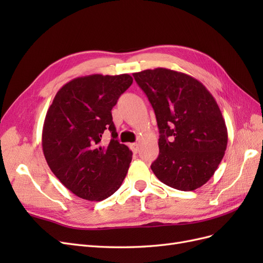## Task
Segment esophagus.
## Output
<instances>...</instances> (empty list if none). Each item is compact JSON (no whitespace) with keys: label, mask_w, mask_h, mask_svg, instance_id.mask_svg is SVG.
Wrapping results in <instances>:
<instances>
[{"label":"esophagus","mask_w":263,"mask_h":263,"mask_svg":"<svg viewBox=\"0 0 263 263\" xmlns=\"http://www.w3.org/2000/svg\"><path fill=\"white\" fill-rule=\"evenodd\" d=\"M129 147H130V149H132V151H133L134 154H137L138 153V150H139L138 144H130Z\"/></svg>","instance_id":"obj_1"}]
</instances>
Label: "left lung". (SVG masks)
<instances>
[{
    "label": "left lung",
    "instance_id": "8db88e82",
    "mask_svg": "<svg viewBox=\"0 0 263 263\" xmlns=\"http://www.w3.org/2000/svg\"><path fill=\"white\" fill-rule=\"evenodd\" d=\"M133 76L153 105L160 134L151 170L173 189L201 187L227 147V127L216 101L200 81L178 71L156 68Z\"/></svg>",
    "mask_w": 263,
    "mask_h": 263
}]
</instances>
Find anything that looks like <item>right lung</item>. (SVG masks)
I'll return each mask as SVG.
<instances>
[{
  "label": "right lung",
  "mask_w": 263,
  "mask_h": 263,
  "mask_svg": "<svg viewBox=\"0 0 263 263\" xmlns=\"http://www.w3.org/2000/svg\"><path fill=\"white\" fill-rule=\"evenodd\" d=\"M133 83L129 74L79 77L55 94L47 110L42 145L50 170L69 191L103 201L122 185L133 153L119 144L112 108ZM106 129L112 139L100 142Z\"/></svg>",
  "instance_id": "add662e5"
}]
</instances>
